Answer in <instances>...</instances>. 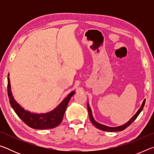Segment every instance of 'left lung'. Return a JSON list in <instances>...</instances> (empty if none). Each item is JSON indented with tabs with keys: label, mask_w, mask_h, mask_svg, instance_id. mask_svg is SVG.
<instances>
[{
	"label": "left lung",
	"mask_w": 154,
	"mask_h": 154,
	"mask_svg": "<svg viewBox=\"0 0 154 154\" xmlns=\"http://www.w3.org/2000/svg\"><path fill=\"white\" fill-rule=\"evenodd\" d=\"M145 99L144 100H143V102L142 103V105L140 106V109L138 110V111L136 113V114L134 115V116L132 117V118L130 119V120L126 123L124 125H122V126H117V127H109V126H106L105 125H103L101 124H99L97 122L95 121V119H94L93 116H92V110H91V109L90 107V105L88 103V105H87V107H88V113H89V117H90V121L92 122V123L93 124V125L94 126H96L97 128L100 129L101 130H104V131H107V132H118V131H122V130H124V129H126L128 126H129L130 124H131L132 122H133L135 119H137V118L138 117V116L140 114V112L143 110V107H144V105H145Z\"/></svg>",
	"instance_id": "8db88e82"
}]
</instances>
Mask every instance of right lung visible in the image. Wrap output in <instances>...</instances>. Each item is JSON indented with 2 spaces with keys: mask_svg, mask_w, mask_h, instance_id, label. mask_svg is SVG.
Returning a JSON list of instances; mask_svg holds the SVG:
<instances>
[{
  "mask_svg": "<svg viewBox=\"0 0 154 154\" xmlns=\"http://www.w3.org/2000/svg\"><path fill=\"white\" fill-rule=\"evenodd\" d=\"M9 74H8V84H7V92L9 99V103L17 116L28 125V126L35 129H51L54 128L61 123L63 119L64 114L67 107L70 99L74 95L75 91H72L65 98L58 106L54 110L46 113H34L25 110L22 108L13 96L11 84H10Z\"/></svg>",
  "mask_w": 154,
  "mask_h": 154,
  "instance_id": "1",
  "label": "right lung"
}]
</instances>
